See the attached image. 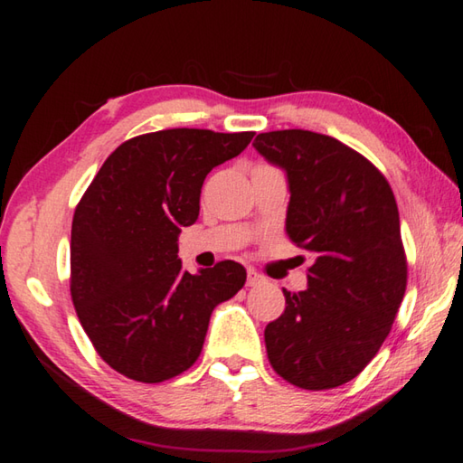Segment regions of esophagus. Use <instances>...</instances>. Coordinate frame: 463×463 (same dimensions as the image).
I'll return each mask as SVG.
<instances>
[{
  "mask_svg": "<svg viewBox=\"0 0 463 463\" xmlns=\"http://www.w3.org/2000/svg\"><path fill=\"white\" fill-rule=\"evenodd\" d=\"M265 284V278L261 276V273H257L255 269H247V286H261Z\"/></svg>",
  "mask_w": 463,
  "mask_h": 463,
  "instance_id": "esophagus-1",
  "label": "esophagus"
}]
</instances>
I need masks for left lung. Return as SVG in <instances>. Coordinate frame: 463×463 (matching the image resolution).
I'll return each instance as SVG.
<instances>
[{
	"label": "left lung",
	"instance_id": "obj_1",
	"mask_svg": "<svg viewBox=\"0 0 463 463\" xmlns=\"http://www.w3.org/2000/svg\"><path fill=\"white\" fill-rule=\"evenodd\" d=\"M253 146L286 171V232L315 255L308 288L284 289V315L265 326L269 364L298 388H336L375 357L404 298L394 194L364 155L333 137L273 130Z\"/></svg>",
	"mask_w": 463,
	"mask_h": 463
}]
</instances>
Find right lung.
Here are the masks:
<instances>
[{
	"instance_id": "right-lung-1",
	"label": "right lung",
	"mask_w": 463,
	"mask_h": 463,
	"mask_svg": "<svg viewBox=\"0 0 463 463\" xmlns=\"http://www.w3.org/2000/svg\"><path fill=\"white\" fill-rule=\"evenodd\" d=\"M253 135L171 128L135 137L77 203L71 298L99 357L127 378L156 383L192 367L213 310L245 286L234 261L184 271L177 239L198 221L203 179Z\"/></svg>"
}]
</instances>
